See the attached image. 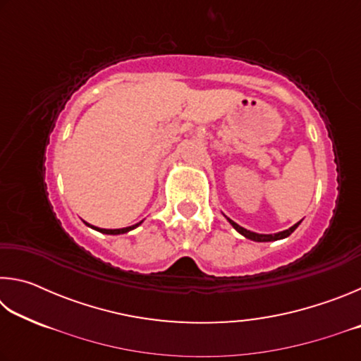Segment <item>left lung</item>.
Segmentation results:
<instances>
[{
	"label": "left lung",
	"instance_id": "left-lung-1",
	"mask_svg": "<svg viewBox=\"0 0 361 361\" xmlns=\"http://www.w3.org/2000/svg\"><path fill=\"white\" fill-rule=\"evenodd\" d=\"M228 221L231 223L232 228H234L239 234H242L243 237H247V239L250 240H255V242H274V240H282V239H286L293 231H295L299 224H301V221H298L296 224H293L291 228L285 229V231H280V232H276V234H258V232H253V231H248L245 228H242V226H239L237 223L232 221V219L228 218Z\"/></svg>",
	"mask_w": 361,
	"mask_h": 361
}]
</instances>
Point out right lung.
Masks as SVG:
<instances>
[{
	"label": "right lung",
	"mask_w": 361,
	"mask_h": 361,
	"mask_svg": "<svg viewBox=\"0 0 361 361\" xmlns=\"http://www.w3.org/2000/svg\"><path fill=\"white\" fill-rule=\"evenodd\" d=\"M85 223V221H84ZM143 221H140V223H137V224H133V226H129V228H121V229H102V228H95V226H92V224H89V223H85V226H89V228H92V229H95V231H99V232H102V234H109V235H119V234H126V232H129V231H132V229H135V228H138L140 224H142Z\"/></svg>",
	"instance_id": "1"
}]
</instances>
